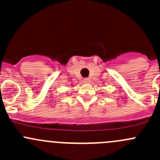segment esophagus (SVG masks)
<instances>
[{"mask_svg":"<svg viewBox=\"0 0 160 160\" xmlns=\"http://www.w3.org/2000/svg\"><path fill=\"white\" fill-rule=\"evenodd\" d=\"M83 81L85 82V83H90V78H85L84 80H83Z\"/></svg>","mask_w":160,"mask_h":160,"instance_id":"obj_1","label":"esophagus"}]
</instances>
